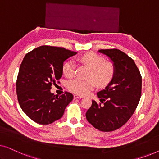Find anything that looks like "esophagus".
Returning <instances> with one entry per match:
<instances>
[{
  "instance_id": "1",
  "label": "esophagus",
  "mask_w": 159,
  "mask_h": 159,
  "mask_svg": "<svg viewBox=\"0 0 159 159\" xmlns=\"http://www.w3.org/2000/svg\"><path fill=\"white\" fill-rule=\"evenodd\" d=\"M83 96H80V95H74V99H80V98H82Z\"/></svg>"
}]
</instances>
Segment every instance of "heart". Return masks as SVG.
<instances>
[{"label":"heart","instance_id":"b5f03b06","mask_svg":"<svg viewBox=\"0 0 159 159\" xmlns=\"http://www.w3.org/2000/svg\"><path fill=\"white\" fill-rule=\"evenodd\" d=\"M79 60L90 69L88 80L75 79L70 80L67 88L71 92L77 95H85L95 88V84L98 88H105L111 83L114 77L115 69L111 63L106 62L101 56L93 53L82 56ZM75 63L69 61L63 66V73L66 77L70 78L75 73Z\"/></svg>","mask_w":159,"mask_h":159}]
</instances>
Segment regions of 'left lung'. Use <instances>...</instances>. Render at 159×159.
Segmentation results:
<instances>
[{
    "label": "left lung",
    "mask_w": 159,
    "mask_h": 159,
    "mask_svg": "<svg viewBox=\"0 0 159 159\" xmlns=\"http://www.w3.org/2000/svg\"><path fill=\"white\" fill-rule=\"evenodd\" d=\"M98 53L110 58L115 75L111 83L97 93L103 105L93 100L85 115L95 128L111 132L125 125L134 114L141 97L142 77L134 61L124 52L102 49Z\"/></svg>",
    "instance_id": "obj_1"
}]
</instances>
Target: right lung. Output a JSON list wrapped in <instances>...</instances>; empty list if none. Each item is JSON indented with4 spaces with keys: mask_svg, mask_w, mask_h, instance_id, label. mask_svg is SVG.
Wrapping results in <instances>:
<instances>
[{
    "mask_svg": "<svg viewBox=\"0 0 159 159\" xmlns=\"http://www.w3.org/2000/svg\"><path fill=\"white\" fill-rule=\"evenodd\" d=\"M64 48L43 45L26 54L16 80L20 107L26 115L40 125H49L61 119L73 100L71 93L58 97L51 92L63 75L65 60L77 54Z\"/></svg>",
    "mask_w": 159,
    "mask_h": 159,
    "instance_id": "1",
    "label": "right lung"
}]
</instances>
